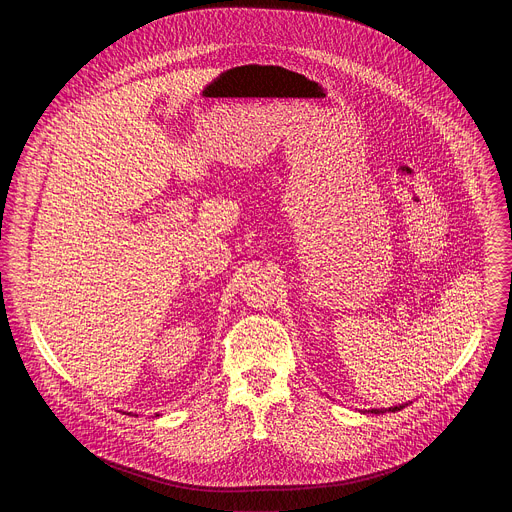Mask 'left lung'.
I'll list each match as a JSON object with an SVG mask.
<instances>
[{
	"instance_id": "obj_1",
	"label": "left lung",
	"mask_w": 512,
	"mask_h": 512,
	"mask_svg": "<svg viewBox=\"0 0 512 512\" xmlns=\"http://www.w3.org/2000/svg\"><path fill=\"white\" fill-rule=\"evenodd\" d=\"M392 411H400V409H398V407H394ZM371 413H380V411H371Z\"/></svg>"
}]
</instances>
